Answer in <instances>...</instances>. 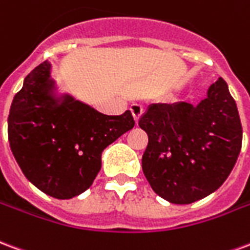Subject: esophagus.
<instances>
[{"instance_id": "34e87169", "label": "esophagus", "mask_w": 250, "mask_h": 250, "mask_svg": "<svg viewBox=\"0 0 250 250\" xmlns=\"http://www.w3.org/2000/svg\"><path fill=\"white\" fill-rule=\"evenodd\" d=\"M130 112H132L133 117H134V121H136V124L138 123V120H140V117L143 116L144 113V109L141 105H138V104H133L132 106H130Z\"/></svg>"}]
</instances>
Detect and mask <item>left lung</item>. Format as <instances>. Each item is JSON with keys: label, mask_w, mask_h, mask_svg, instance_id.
Wrapping results in <instances>:
<instances>
[{"label": "left lung", "mask_w": 250, "mask_h": 250, "mask_svg": "<svg viewBox=\"0 0 250 250\" xmlns=\"http://www.w3.org/2000/svg\"><path fill=\"white\" fill-rule=\"evenodd\" d=\"M138 125L149 143L143 170L160 197L192 204L221 187L242 145L237 105L218 78L198 105L152 104Z\"/></svg>", "instance_id": "1"}]
</instances>
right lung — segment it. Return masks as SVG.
<instances>
[{
	"instance_id": "add662e5",
	"label": "right lung",
	"mask_w": 250,
	"mask_h": 250,
	"mask_svg": "<svg viewBox=\"0 0 250 250\" xmlns=\"http://www.w3.org/2000/svg\"><path fill=\"white\" fill-rule=\"evenodd\" d=\"M50 63L25 77L8 117L10 149L25 177L58 200L83 193L101 169V153L134 126L130 110L106 116L70 96L54 98Z\"/></svg>"
}]
</instances>
